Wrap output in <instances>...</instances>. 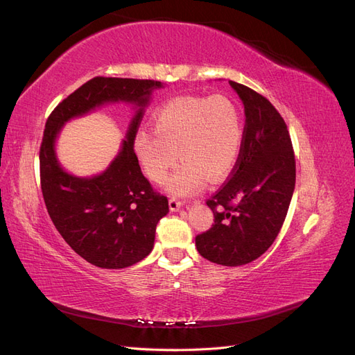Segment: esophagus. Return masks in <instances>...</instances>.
<instances>
[{
	"mask_svg": "<svg viewBox=\"0 0 355 355\" xmlns=\"http://www.w3.org/2000/svg\"><path fill=\"white\" fill-rule=\"evenodd\" d=\"M168 207H170L171 211H178L182 207V201H179L178 198H170L168 200Z\"/></svg>",
	"mask_w": 355,
	"mask_h": 355,
	"instance_id": "esophagus-1",
	"label": "esophagus"
}]
</instances>
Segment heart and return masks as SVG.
Here are the masks:
<instances>
[{
	"mask_svg": "<svg viewBox=\"0 0 355 355\" xmlns=\"http://www.w3.org/2000/svg\"><path fill=\"white\" fill-rule=\"evenodd\" d=\"M153 125L154 132L136 135L135 153L155 184H163L178 157L182 159L167 184L173 196L194 194L206 178L222 180L237 163L243 120L237 105L227 96L168 101L157 111Z\"/></svg>",
	"mask_w": 355,
	"mask_h": 355,
	"instance_id": "b5f03b06",
	"label": "heart"
}]
</instances>
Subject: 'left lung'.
Instances as JSON below:
<instances>
[{
    "instance_id": "1",
    "label": "left lung",
    "mask_w": 355,
    "mask_h": 355,
    "mask_svg": "<svg viewBox=\"0 0 355 355\" xmlns=\"http://www.w3.org/2000/svg\"><path fill=\"white\" fill-rule=\"evenodd\" d=\"M244 105L243 145L231 179L207 200L214 225L196 237L213 263L240 266L270 249L292 201L296 163L283 116L262 94L230 81Z\"/></svg>"
}]
</instances>
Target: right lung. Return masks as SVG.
I'll use <instances>...</instances> for the list:
<instances>
[{"label": "right lung", "instance_id": "add662e5", "mask_svg": "<svg viewBox=\"0 0 355 355\" xmlns=\"http://www.w3.org/2000/svg\"><path fill=\"white\" fill-rule=\"evenodd\" d=\"M161 87L154 80L96 77L62 101L46 123L40 148L42 197L63 240L92 265L120 270L142 261L154 247L158 220L168 213L167 197L154 192L133 149L145 108ZM120 101L133 104L135 115L116 158L99 175L68 174L55 155L61 127Z\"/></svg>", "mask_w": 355, "mask_h": 355}]
</instances>
